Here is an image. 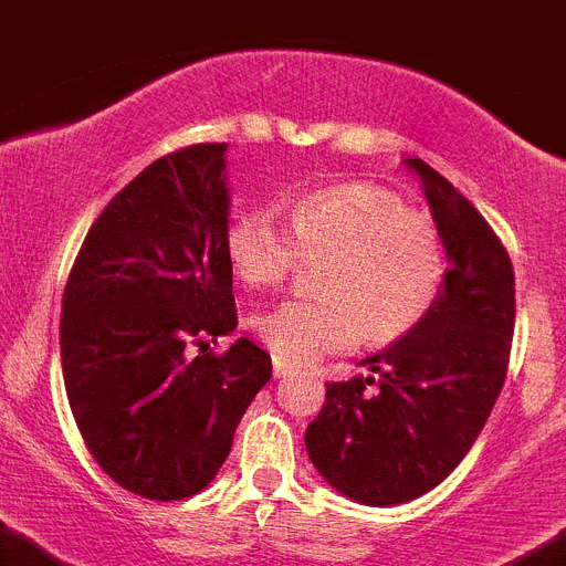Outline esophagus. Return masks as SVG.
<instances>
[{"instance_id":"1","label":"esophagus","mask_w":566,"mask_h":566,"mask_svg":"<svg viewBox=\"0 0 566 566\" xmlns=\"http://www.w3.org/2000/svg\"><path fill=\"white\" fill-rule=\"evenodd\" d=\"M295 366H290V364H284V360H273V375H276V378H290V375H295Z\"/></svg>"}]
</instances>
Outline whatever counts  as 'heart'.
<instances>
[{
  "label": "heart",
  "instance_id": "obj_1",
  "mask_svg": "<svg viewBox=\"0 0 566 566\" xmlns=\"http://www.w3.org/2000/svg\"><path fill=\"white\" fill-rule=\"evenodd\" d=\"M233 271L271 287L310 259L321 262L318 298H284L253 321L279 360L310 364L358 344L403 338L434 310L448 279V248L429 213L371 182L310 191L290 222L271 208L239 213L226 233Z\"/></svg>",
  "mask_w": 566,
  "mask_h": 566
}]
</instances>
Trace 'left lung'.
<instances>
[{"instance_id": "8db88e82", "label": "left lung", "mask_w": 566, "mask_h": 566, "mask_svg": "<svg viewBox=\"0 0 566 566\" xmlns=\"http://www.w3.org/2000/svg\"><path fill=\"white\" fill-rule=\"evenodd\" d=\"M448 248V279L434 310L364 364L375 378L327 384L307 426L321 476L364 505H403L440 485L480 437L511 364L516 279L507 248L468 197L420 157Z\"/></svg>"}]
</instances>
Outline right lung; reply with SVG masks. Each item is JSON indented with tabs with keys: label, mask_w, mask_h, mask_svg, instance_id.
<instances>
[{
	"label": "right lung",
	"mask_w": 566,
	"mask_h": 566,
	"mask_svg": "<svg viewBox=\"0 0 566 566\" xmlns=\"http://www.w3.org/2000/svg\"><path fill=\"white\" fill-rule=\"evenodd\" d=\"M226 144L157 157L98 213L61 298L70 409L106 476L137 496L200 493L273 375L239 338L226 251Z\"/></svg>",
	"instance_id": "add662e5"
}]
</instances>
